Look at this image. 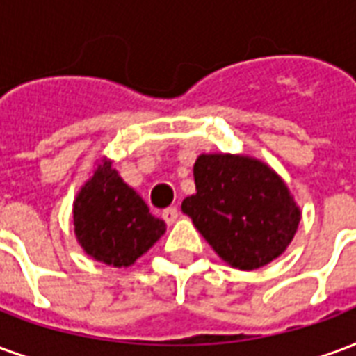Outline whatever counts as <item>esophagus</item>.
I'll list each match as a JSON object with an SVG mask.
<instances>
[{
    "label": "esophagus",
    "instance_id": "esophagus-1",
    "mask_svg": "<svg viewBox=\"0 0 356 356\" xmlns=\"http://www.w3.org/2000/svg\"><path fill=\"white\" fill-rule=\"evenodd\" d=\"M162 217H164V220L168 222V225H173L175 220H177L179 217V209L175 207V205H171V207H165L164 213H162Z\"/></svg>",
    "mask_w": 356,
    "mask_h": 356
}]
</instances>
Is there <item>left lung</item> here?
<instances>
[{"label": "left lung", "instance_id": "left-lung-1", "mask_svg": "<svg viewBox=\"0 0 356 356\" xmlns=\"http://www.w3.org/2000/svg\"><path fill=\"white\" fill-rule=\"evenodd\" d=\"M196 194L183 211L220 259L257 270L285 251L300 209L275 171L249 156L202 154L194 164Z\"/></svg>", "mask_w": 356, "mask_h": 356}]
</instances>
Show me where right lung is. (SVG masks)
<instances>
[{
    "label": "right lung",
    "mask_w": 356,
    "mask_h": 356,
    "mask_svg": "<svg viewBox=\"0 0 356 356\" xmlns=\"http://www.w3.org/2000/svg\"><path fill=\"white\" fill-rule=\"evenodd\" d=\"M73 225L84 251L117 268L134 264L165 232L164 220L149 213L143 198L118 177L111 162L97 165L79 192Z\"/></svg>",
    "instance_id": "right-lung-1"
}]
</instances>
